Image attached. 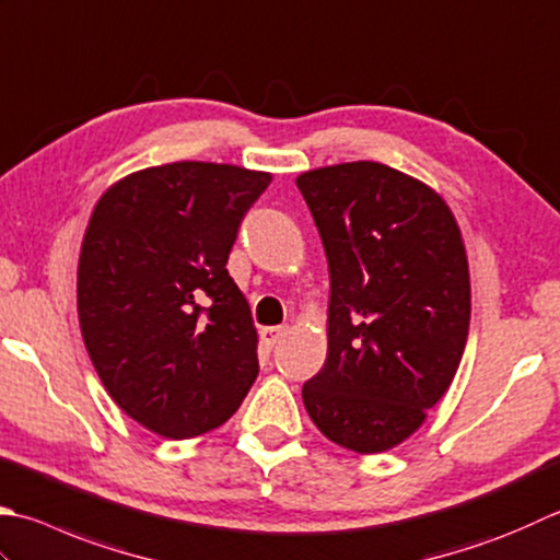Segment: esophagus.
I'll return each mask as SVG.
<instances>
[{"label":"esophagus","instance_id":"obj_1","mask_svg":"<svg viewBox=\"0 0 560 560\" xmlns=\"http://www.w3.org/2000/svg\"><path fill=\"white\" fill-rule=\"evenodd\" d=\"M287 332H289V330H287V327H283V325H277V327H265V330L259 332V339H261V345H265L267 349H271V347L277 345L279 339H281L283 335H287Z\"/></svg>","mask_w":560,"mask_h":560}]
</instances>
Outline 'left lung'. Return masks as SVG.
Masks as SVG:
<instances>
[{
  "label": "left lung",
  "mask_w": 560,
  "mask_h": 560,
  "mask_svg": "<svg viewBox=\"0 0 560 560\" xmlns=\"http://www.w3.org/2000/svg\"><path fill=\"white\" fill-rule=\"evenodd\" d=\"M320 233L327 359L303 405L327 440L381 454L420 430L462 364L470 323L466 245L430 184L381 162L295 177Z\"/></svg>",
  "instance_id": "obj_1"
}]
</instances>
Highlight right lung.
Instances as JSON below:
<instances>
[{"mask_svg":"<svg viewBox=\"0 0 560 560\" xmlns=\"http://www.w3.org/2000/svg\"><path fill=\"white\" fill-rule=\"evenodd\" d=\"M269 172L170 162L114 182L86 223L77 315L130 420L189 440L230 420L259 374L249 303L225 269Z\"/></svg>","mask_w":560,"mask_h":560,"instance_id":"1","label":"right lung"}]
</instances>
